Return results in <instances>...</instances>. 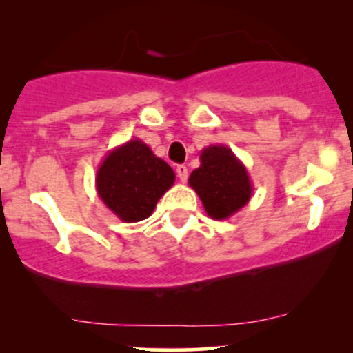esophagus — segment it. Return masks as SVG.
<instances>
[{
	"instance_id": "esophagus-1",
	"label": "esophagus",
	"mask_w": 353,
	"mask_h": 353,
	"mask_svg": "<svg viewBox=\"0 0 353 353\" xmlns=\"http://www.w3.org/2000/svg\"><path fill=\"white\" fill-rule=\"evenodd\" d=\"M176 174H177V177H179V181L181 182H185L188 181V168H185L184 164H181V165H177L176 168Z\"/></svg>"
}]
</instances>
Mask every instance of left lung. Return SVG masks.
<instances>
[{"instance_id":"1","label":"left lung","mask_w":353,"mask_h":353,"mask_svg":"<svg viewBox=\"0 0 353 353\" xmlns=\"http://www.w3.org/2000/svg\"><path fill=\"white\" fill-rule=\"evenodd\" d=\"M201 165L189 176L210 219L225 221L250 201L254 185L247 168L228 145L212 144L202 149Z\"/></svg>"}]
</instances>
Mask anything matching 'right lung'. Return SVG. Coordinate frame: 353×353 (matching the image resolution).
Instances as JSON below:
<instances>
[{
  "label": "right lung",
  "mask_w": 353,
  "mask_h": 353,
  "mask_svg": "<svg viewBox=\"0 0 353 353\" xmlns=\"http://www.w3.org/2000/svg\"><path fill=\"white\" fill-rule=\"evenodd\" d=\"M174 181L171 165L141 139H131L104 157L96 172V190L117 219L139 222L151 216Z\"/></svg>",
  "instance_id": "add662e5"
}]
</instances>
